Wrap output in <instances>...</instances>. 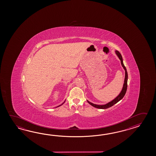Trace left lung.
Masks as SVG:
<instances>
[{"mask_svg": "<svg viewBox=\"0 0 156 156\" xmlns=\"http://www.w3.org/2000/svg\"><path fill=\"white\" fill-rule=\"evenodd\" d=\"M115 53H116V55L118 56V57H119V58L120 60V62H121L122 66L123 67V69L125 70V79H124V84H123V88H122V91L119 94L116 96L114 99H113L112 101H110V102L107 103L106 104H104V105H97V104H95L91 103V102L89 101L88 100H87L89 104L94 106V107L96 108L105 109H107V108H109L111 107V106H113L114 104H115L118 101H119L120 100L122 99L123 97L125 95L126 93V89H127V82H128V73H127V71H126V67L124 66V65L123 63V58H122L121 54L118 51H115Z\"/></svg>", "mask_w": 156, "mask_h": 156, "instance_id": "left-lung-1", "label": "left lung"}]
</instances>
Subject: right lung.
<instances>
[{
  "label": "right lung",
  "mask_w": 156,
  "mask_h": 156,
  "mask_svg": "<svg viewBox=\"0 0 156 156\" xmlns=\"http://www.w3.org/2000/svg\"><path fill=\"white\" fill-rule=\"evenodd\" d=\"M65 101H64V102H63V103H65ZM63 103H62V104H61V105H59V106H57V107H58V106H61V105H62V104H63Z\"/></svg>",
  "instance_id": "obj_1"
}]
</instances>
